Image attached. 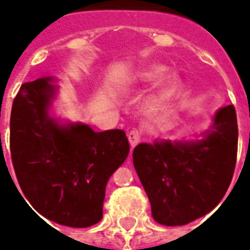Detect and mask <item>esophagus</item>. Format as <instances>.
<instances>
[{"instance_id": "obj_1", "label": "esophagus", "mask_w": 250, "mask_h": 250, "mask_svg": "<svg viewBox=\"0 0 250 250\" xmlns=\"http://www.w3.org/2000/svg\"><path fill=\"white\" fill-rule=\"evenodd\" d=\"M127 137H128L129 145H131L132 148H135V146H136V145L140 143L141 133L139 129H132V131H129L128 135H127Z\"/></svg>"}]
</instances>
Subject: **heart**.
Returning a JSON list of instances; mask_svg holds the SVG:
<instances>
[{"label": "heart", "instance_id": "1", "mask_svg": "<svg viewBox=\"0 0 250 250\" xmlns=\"http://www.w3.org/2000/svg\"><path fill=\"white\" fill-rule=\"evenodd\" d=\"M165 71V68L162 66H150V67L143 68L140 71L135 72L132 76H131V82L133 83H149L152 80L157 79L158 76ZM176 76L174 75H167L165 76L164 80L161 82V88H160V93L162 96H167L170 94L172 90L175 89L176 86Z\"/></svg>", "mask_w": 250, "mask_h": 250}]
</instances>
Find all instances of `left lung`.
<instances>
[{"instance_id": "obj_1", "label": "left lung", "mask_w": 250, "mask_h": 250, "mask_svg": "<svg viewBox=\"0 0 250 250\" xmlns=\"http://www.w3.org/2000/svg\"><path fill=\"white\" fill-rule=\"evenodd\" d=\"M237 118L233 105L221 109L204 140L140 144L133 166L148 194L152 217L183 226L210 213L229 189L236 166Z\"/></svg>"}]
</instances>
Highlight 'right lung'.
Listing matches in <instances>:
<instances>
[{
  "label": "right lung",
  "instance_id": "right-lung-1",
  "mask_svg": "<svg viewBox=\"0 0 250 250\" xmlns=\"http://www.w3.org/2000/svg\"><path fill=\"white\" fill-rule=\"evenodd\" d=\"M50 78L21 84L10 117V153L18 183L37 213L83 229L102 219L106 183L125 161V131L62 127L48 115ZM23 197V196H21Z\"/></svg>",
  "mask_w": 250,
  "mask_h": 250
}]
</instances>
